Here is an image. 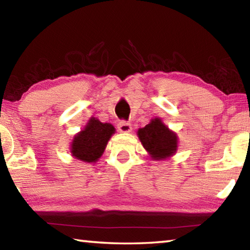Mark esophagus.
Segmentation results:
<instances>
[{
	"label": "esophagus",
	"mask_w": 250,
	"mask_h": 250,
	"mask_svg": "<svg viewBox=\"0 0 250 250\" xmlns=\"http://www.w3.org/2000/svg\"><path fill=\"white\" fill-rule=\"evenodd\" d=\"M118 129H119L120 132H130L132 128H131V125L128 121L121 120L119 121V124H118Z\"/></svg>",
	"instance_id": "1"
}]
</instances>
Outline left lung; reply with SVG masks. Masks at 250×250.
<instances>
[{
    "mask_svg": "<svg viewBox=\"0 0 250 250\" xmlns=\"http://www.w3.org/2000/svg\"><path fill=\"white\" fill-rule=\"evenodd\" d=\"M139 139L146 150L155 160H162L175 153L177 137L160 119H153L138 131Z\"/></svg>",
    "mask_w": 250,
    "mask_h": 250,
    "instance_id": "8db88e82",
    "label": "left lung"
}]
</instances>
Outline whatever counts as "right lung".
<instances>
[{"label":"right lung","instance_id":"obj_1","mask_svg":"<svg viewBox=\"0 0 250 250\" xmlns=\"http://www.w3.org/2000/svg\"><path fill=\"white\" fill-rule=\"evenodd\" d=\"M113 133V125L91 118L84 130L75 137L71 145V153L76 159L83 162H96L103 155L108 140Z\"/></svg>","mask_w":250,"mask_h":250}]
</instances>
